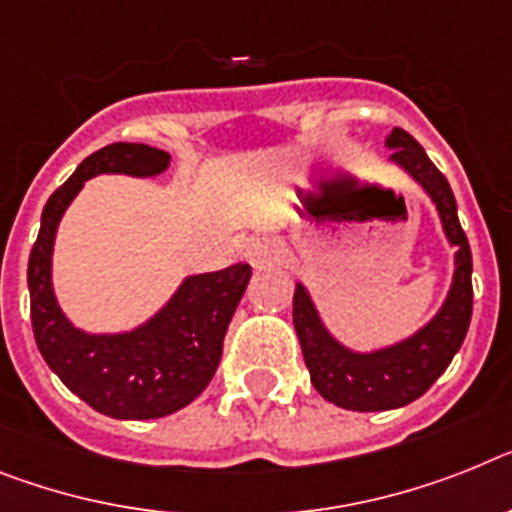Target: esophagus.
I'll return each mask as SVG.
<instances>
[{
    "mask_svg": "<svg viewBox=\"0 0 512 512\" xmlns=\"http://www.w3.org/2000/svg\"><path fill=\"white\" fill-rule=\"evenodd\" d=\"M247 263L252 265V268H265V265L276 263L278 260V247L276 242H270V239H255V242H249L247 247Z\"/></svg>",
    "mask_w": 512,
    "mask_h": 512,
    "instance_id": "obj_1",
    "label": "esophagus"
}]
</instances>
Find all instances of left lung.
<instances>
[{"mask_svg": "<svg viewBox=\"0 0 512 512\" xmlns=\"http://www.w3.org/2000/svg\"><path fill=\"white\" fill-rule=\"evenodd\" d=\"M385 145L393 150L390 163L401 166L416 184H422V190L435 203L442 231L450 247H455V270L445 302L427 325L393 346L372 351L343 346L325 328L309 291L296 283L294 328L312 385L325 401L349 411L401 409L427 393L461 349L474 307L471 247L458 221V205L448 179L429 161L422 145L401 127L390 130Z\"/></svg>", "mask_w": 512, "mask_h": 512, "instance_id": "obj_1", "label": "left lung"}]
</instances>
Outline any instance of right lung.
<instances>
[{"label": "right lung", "mask_w": 512, "mask_h": 512, "mask_svg": "<svg viewBox=\"0 0 512 512\" xmlns=\"http://www.w3.org/2000/svg\"><path fill=\"white\" fill-rule=\"evenodd\" d=\"M169 163L166 150L143 143L96 150L49 197L30 249V322L38 351L77 398L111 419L169 416L208 388L221 362L223 336L252 276L244 263L187 276L156 315L124 333H85L67 320L51 283V255L64 210L93 176H158Z\"/></svg>", "instance_id": "add662e5"}]
</instances>
